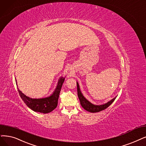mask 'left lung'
<instances>
[{"label":"left lung","mask_w":146,"mask_h":146,"mask_svg":"<svg viewBox=\"0 0 146 146\" xmlns=\"http://www.w3.org/2000/svg\"><path fill=\"white\" fill-rule=\"evenodd\" d=\"M77 93H78V96L79 98V100L80 101L81 106L82 107L86 110V111L90 113H97L100 112L101 111H102L105 109H106L115 100L116 96L114 97L111 100L107 102L106 104H101V105H95L90 102L88 101L87 99L83 96V93H81L80 88V86L78 83L77 81Z\"/></svg>","instance_id":"obj_1"}]
</instances>
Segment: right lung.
<instances>
[{
	"label": "right lung",
	"instance_id": "1",
	"mask_svg": "<svg viewBox=\"0 0 146 146\" xmlns=\"http://www.w3.org/2000/svg\"><path fill=\"white\" fill-rule=\"evenodd\" d=\"M65 79V77H60L59 78L54 92L52 93L51 95L47 97L42 98H32L25 95L18 88L19 93L22 100L24 101L29 108L35 112L44 114L48 113L54 110L57 106L58 99H59L60 92ZM15 81L17 83L16 79Z\"/></svg>",
	"mask_w": 146,
	"mask_h": 146
}]
</instances>
